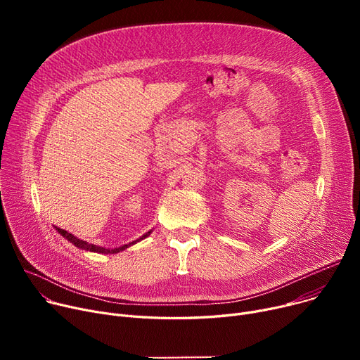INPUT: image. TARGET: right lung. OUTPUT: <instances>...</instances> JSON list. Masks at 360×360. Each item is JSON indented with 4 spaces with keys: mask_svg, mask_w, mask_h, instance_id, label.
<instances>
[{
    "mask_svg": "<svg viewBox=\"0 0 360 360\" xmlns=\"http://www.w3.org/2000/svg\"><path fill=\"white\" fill-rule=\"evenodd\" d=\"M55 231L58 232L64 239H67L70 243H72L74 247H77L79 250H84V251H90V252H96V254H106V255H108V254H118V252H121V251H125L127 248L131 247V245H136L137 242L146 239L151 232H153V231H150V232L144 233L140 239L132 240V242H129V243H127V245H121V247H118V248H103V247H98V245H94V243H89L87 240L75 238L72 233H68V232L64 231V229L55 228Z\"/></svg>",
    "mask_w": 360,
    "mask_h": 360,
    "instance_id": "obj_1",
    "label": "right lung"
}]
</instances>
